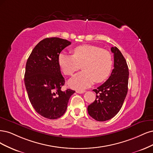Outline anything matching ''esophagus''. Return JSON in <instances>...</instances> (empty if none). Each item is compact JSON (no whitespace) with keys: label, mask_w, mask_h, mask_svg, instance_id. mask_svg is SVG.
<instances>
[{"label":"esophagus","mask_w":153,"mask_h":153,"mask_svg":"<svg viewBox=\"0 0 153 153\" xmlns=\"http://www.w3.org/2000/svg\"><path fill=\"white\" fill-rule=\"evenodd\" d=\"M86 91L85 90H76V92L77 93H84Z\"/></svg>","instance_id":"esophagus-1"}]
</instances>
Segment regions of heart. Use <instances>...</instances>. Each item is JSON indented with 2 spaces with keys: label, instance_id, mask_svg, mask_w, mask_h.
<instances>
[{
  "label": "heart",
  "instance_id": "1",
  "mask_svg": "<svg viewBox=\"0 0 153 153\" xmlns=\"http://www.w3.org/2000/svg\"><path fill=\"white\" fill-rule=\"evenodd\" d=\"M73 55L59 54V66L64 74L71 76L82 65L83 71L71 78L68 85L77 90L90 87L95 81L101 82L109 77L112 68L111 54L95 46L81 45L72 50Z\"/></svg>",
  "mask_w": 153,
  "mask_h": 153
}]
</instances>
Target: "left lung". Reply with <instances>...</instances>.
<instances>
[{
  "label": "left lung",
  "mask_w": 153,
  "mask_h": 153,
  "mask_svg": "<svg viewBox=\"0 0 153 153\" xmlns=\"http://www.w3.org/2000/svg\"><path fill=\"white\" fill-rule=\"evenodd\" d=\"M111 50L114 54V69L109 79L97 89L96 99L88 107L89 115L98 121L114 117L121 109L128 92L129 71L126 61L116 47Z\"/></svg>",
  "instance_id": "obj_1"
}]
</instances>
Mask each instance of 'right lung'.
Masks as SVG:
<instances>
[{
  "instance_id": "right-lung-1",
  "label": "right lung",
  "mask_w": 153,
  "mask_h": 153,
  "mask_svg": "<svg viewBox=\"0 0 153 153\" xmlns=\"http://www.w3.org/2000/svg\"><path fill=\"white\" fill-rule=\"evenodd\" d=\"M71 42L58 37L46 38L39 42L29 56L25 73V85L29 100L36 111L50 120L64 114L75 91H62L65 84L58 58Z\"/></svg>"
}]
</instances>
